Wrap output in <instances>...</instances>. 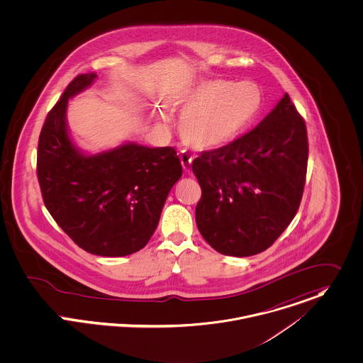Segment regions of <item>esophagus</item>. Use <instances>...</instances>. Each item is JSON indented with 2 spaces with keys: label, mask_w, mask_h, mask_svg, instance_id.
<instances>
[{
  "label": "esophagus",
  "mask_w": 363,
  "mask_h": 363,
  "mask_svg": "<svg viewBox=\"0 0 363 363\" xmlns=\"http://www.w3.org/2000/svg\"><path fill=\"white\" fill-rule=\"evenodd\" d=\"M179 160H181V164H182L184 171H189L194 157H192L189 153H186V152H181V155H179Z\"/></svg>",
  "instance_id": "1"
}]
</instances>
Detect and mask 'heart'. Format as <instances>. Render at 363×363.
I'll list each match as a JSON object with an SVG mask.
<instances>
[{"label":"heart","instance_id":"obj_1","mask_svg":"<svg viewBox=\"0 0 363 363\" xmlns=\"http://www.w3.org/2000/svg\"><path fill=\"white\" fill-rule=\"evenodd\" d=\"M184 113L178 128L184 142L195 149L225 147L257 120L263 93L253 82L206 79L179 96Z\"/></svg>","mask_w":363,"mask_h":363}]
</instances>
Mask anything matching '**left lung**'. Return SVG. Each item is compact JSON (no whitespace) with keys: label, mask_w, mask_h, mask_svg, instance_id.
Returning a JSON list of instances; mask_svg holds the SVG:
<instances>
[{"label":"left lung","mask_w":363,"mask_h":363,"mask_svg":"<svg viewBox=\"0 0 363 363\" xmlns=\"http://www.w3.org/2000/svg\"><path fill=\"white\" fill-rule=\"evenodd\" d=\"M306 165V125L285 93L250 132L192 162L201 188V237L235 257L270 247L299 208Z\"/></svg>","instance_id":"1"}]
</instances>
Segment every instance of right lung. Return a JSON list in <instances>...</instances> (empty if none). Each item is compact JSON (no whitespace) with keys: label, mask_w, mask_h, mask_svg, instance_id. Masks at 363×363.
<instances>
[{"label":"right lung","mask_w":363,"mask_h":363,"mask_svg":"<svg viewBox=\"0 0 363 363\" xmlns=\"http://www.w3.org/2000/svg\"><path fill=\"white\" fill-rule=\"evenodd\" d=\"M96 78L94 72L78 75L48 113L39 138L38 178L47 210L69 238L91 255L117 257L140 250L152 238L182 167L172 147L125 142L87 155L75 145L68 101Z\"/></svg>","instance_id":"right-lung-1"}]
</instances>
